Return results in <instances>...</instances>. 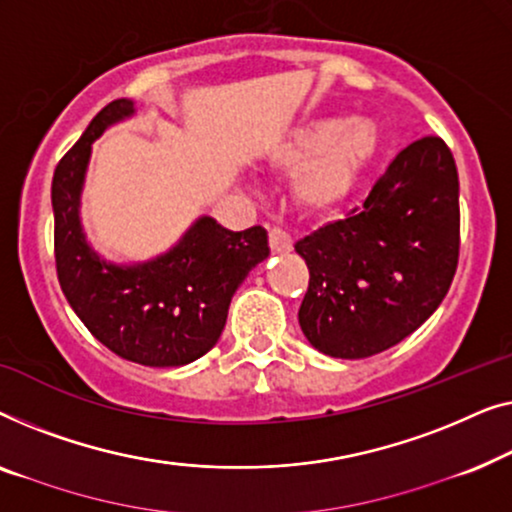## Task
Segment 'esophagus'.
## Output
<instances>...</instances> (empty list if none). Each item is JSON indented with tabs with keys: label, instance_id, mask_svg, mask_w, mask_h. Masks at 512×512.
<instances>
[{
	"label": "esophagus",
	"instance_id": "1",
	"mask_svg": "<svg viewBox=\"0 0 512 512\" xmlns=\"http://www.w3.org/2000/svg\"><path fill=\"white\" fill-rule=\"evenodd\" d=\"M269 248H271L273 255L290 253V250H292L290 234L283 232V229H280V227H271L269 229Z\"/></svg>",
	"mask_w": 512,
	"mask_h": 512
}]
</instances>
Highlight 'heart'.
I'll use <instances>...</instances> for the list:
<instances>
[{
    "label": "heart",
    "mask_w": 512,
    "mask_h": 512,
    "mask_svg": "<svg viewBox=\"0 0 512 512\" xmlns=\"http://www.w3.org/2000/svg\"><path fill=\"white\" fill-rule=\"evenodd\" d=\"M378 148L369 120L315 118L294 127L269 155V167L294 176L292 197L308 215H325L343 204Z\"/></svg>",
    "instance_id": "heart-1"
}]
</instances>
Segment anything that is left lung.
Here are the masks:
<instances>
[{"label":"left lung","instance_id":"left-lung-1","mask_svg":"<svg viewBox=\"0 0 512 512\" xmlns=\"http://www.w3.org/2000/svg\"><path fill=\"white\" fill-rule=\"evenodd\" d=\"M306 259L299 325L315 350L364 359L441 306L459 262V178L438 136L401 150L362 204L294 243Z\"/></svg>","mask_w":512,"mask_h":512}]
</instances>
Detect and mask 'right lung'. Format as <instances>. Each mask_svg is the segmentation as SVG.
<instances>
[{
    "mask_svg": "<svg viewBox=\"0 0 512 512\" xmlns=\"http://www.w3.org/2000/svg\"><path fill=\"white\" fill-rule=\"evenodd\" d=\"M132 113L129 99L106 104L55 167L57 280L83 325L115 355L143 366H183L218 343L234 292L269 257V241L259 225L229 232L204 215L153 262L120 266L99 257L78 218L85 169L92 141Z\"/></svg>",
    "mask_w": 512,
    "mask_h": 512,
    "instance_id": "obj_1",
    "label": "right lung"
}]
</instances>
